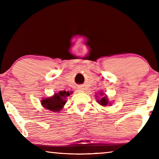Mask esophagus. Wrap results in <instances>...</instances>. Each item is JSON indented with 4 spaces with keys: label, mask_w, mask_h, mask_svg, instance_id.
Wrapping results in <instances>:
<instances>
[{
    "label": "esophagus",
    "mask_w": 159,
    "mask_h": 159,
    "mask_svg": "<svg viewBox=\"0 0 159 159\" xmlns=\"http://www.w3.org/2000/svg\"><path fill=\"white\" fill-rule=\"evenodd\" d=\"M79 90L80 91V92H83V88H80Z\"/></svg>",
    "instance_id": "1"
}]
</instances>
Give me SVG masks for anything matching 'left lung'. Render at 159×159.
Masks as SVG:
<instances>
[{"label":"left lung","mask_w":159,"mask_h":159,"mask_svg":"<svg viewBox=\"0 0 159 159\" xmlns=\"http://www.w3.org/2000/svg\"><path fill=\"white\" fill-rule=\"evenodd\" d=\"M98 102H99V104H101V105H102V106H107V104H109V100L106 96H104V98H102L100 100H99V99H98Z\"/></svg>","instance_id":"8db88e82"}]
</instances>
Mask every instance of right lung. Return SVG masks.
Segmentation results:
<instances>
[{
	"label": "right lung",
	"mask_w": 159,
	"mask_h": 159,
	"mask_svg": "<svg viewBox=\"0 0 159 159\" xmlns=\"http://www.w3.org/2000/svg\"><path fill=\"white\" fill-rule=\"evenodd\" d=\"M72 92H66V91H60L58 93H55L54 96L49 98L43 99L41 104L45 109L54 112H58L62 109L66 103L65 98L70 95Z\"/></svg>",
	"instance_id": "obj_1"
}]
</instances>
